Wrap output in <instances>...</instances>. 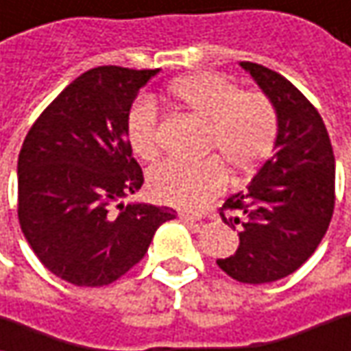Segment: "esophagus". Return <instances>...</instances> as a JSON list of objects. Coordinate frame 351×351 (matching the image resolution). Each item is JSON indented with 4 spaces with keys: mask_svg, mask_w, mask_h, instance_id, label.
I'll return each mask as SVG.
<instances>
[{
    "mask_svg": "<svg viewBox=\"0 0 351 351\" xmlns=\"http://www.w3.org/2000/svg\"><path fill=\"white\" fill-rule=\"evenodd\" d=\"M180 219H182L183 223H187V224H195L197 221H199V217H195V215H189V213H180Z\"/></svg>",
    "mask_w": 351,
    "mask_h": 351,
    "instance_id": "1",
    "label": "esophagus"
}]
</instances>
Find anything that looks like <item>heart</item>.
<instances>
[{
    "mask_svg": "<svg viewBox=\"0 0 351 351\" xmlns=\"http://www.w3.org/2000/svg\"><path fill=\"white\" fill-rule=\"evenodd\" d=\"M171 101L207 125L199 162L168 160L148 176L156 201L183 210H201L221 195L226 172L242 180L274 154L279 136L276 105L260 89H240L238 84L213 72H193L173 80ZM127 138L142 160H156L160 142V117L152 103L138 101L127 117Z\"/></svg>",
    "mask_w": 351,
    "mask_h": 351,
    "instance_id": "obj_1",
    "label": "heart"
}]
</instances>
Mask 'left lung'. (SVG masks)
<instances>
[{"instance_id": "1", "label": "left lung", "mask_w": 351, "mask_h": 351, "mask_svg": "<svg viewBox=\"0 0 351 351\" xmlns=\"http://www.w3.org/2000/svg\"><path fill=\"white\" fill-rule=\"evenodd\" d=\"M242 68L276 105L279 136L248 189L219 209L238 230L240 248L217 263L236 281L260 285L299 269L326 234L336 203L334 152L317 107L287 77L254 62Z\"/></svg>"}]
</instances>
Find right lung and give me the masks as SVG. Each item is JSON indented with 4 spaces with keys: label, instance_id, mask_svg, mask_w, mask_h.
Returning <instances> with one entry per match:
<instances>
[{
    "label": "right lung",
    "instance_id": "obj_1",
    "mask_svg": "<svg viewBox=\"0 0 351 351\" xmlns=\"http://www.w3.org/2000/svg\"><path fill=\"white\" fill-rule=\"evenodd\" d=\"M158 70L99 66L48 105L17 164V217L40 263L77 287H103L141 262L176 210L121 205L144 183L127 138L136 93Z\"/></svg>",
    "mask_w": 351,
    "mask_h": 351
}]
</instances>
